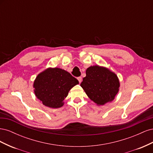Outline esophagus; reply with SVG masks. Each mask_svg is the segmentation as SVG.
Returning a JSON list of instances; mask_svg holds the SVG:
<instances>
[{"label":"esophagus","instance_id":"34e87169","mask_svg":"<svg viewBox=\"0 0 153 153\" xmlns=\"http://www.w3.org/2000/svg\"><path fill=\"white\" fill-rule=\"evenodd\" d=\"M77 79H78V82H79V83H81L82 80V77H81V76H78V77L77 78Z\"/></svg>","mask_w":153,"mask_h":153}]
</instances>
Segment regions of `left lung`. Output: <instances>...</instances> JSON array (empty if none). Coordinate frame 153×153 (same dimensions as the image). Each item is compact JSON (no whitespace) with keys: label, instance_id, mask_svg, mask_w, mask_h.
I'll use <instances>...</instances> for the list:
<instances>
[{"label":"left lung","instance_id":"1","mask_svg":"<svg viewBox=\"0 0 153 153\" xmlns=\"http://www.w3.org/2000/svg\"><path fill=\"white\" fill-rule=\"evenodd\" d=\"M80 86L91 100L98 105H103L114 99L119 91V82L115 73L94 66L87 69Z\"/></svg>","mask_w":153,"mask_h":153}]
</instances>
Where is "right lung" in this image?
Instances as JSON below:
<instances>
[{"label":"right lung","instance_id":"add662e5","mask_svg":"<svg viewBox=\"0 0 153 153\" xmlns=\"http://www.w3.org/2000/svg\"><path fill=\"white\" fill-rule=\"evenodd\" d=\"M78 80L64 69L48 68L37 76L34 82V92L44 105L50 108H59L73 87Z\"/></svg>","mask_w":153,"mask_h":153}]
</instances>
